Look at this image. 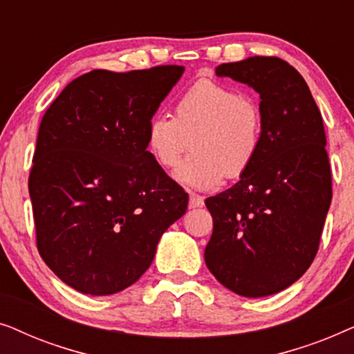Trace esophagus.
I'll use <instances>...</instances> for the list:
<instances>
[{
    "label": "esophagus",
    "mask_w": 354,
    "mask_h": 354,
    "mask_svg": "<svg viewBox=\"0 0 354 354\" xmlns=\"http://www.w3.org/2000/svg\"><path fill=\"white\" fill-rule=\"evenodd\" d=\"M205 205V200L200 195H190V201H188V207L190 209H195V207H201Z\"/></svg>",
    "instance_id": "34e87169"
}]
</instances>
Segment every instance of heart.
I'll return each mask as SVG.
<instances>
[{"label": "heart", "instance_id": "1", "mask_svg": "<svg viewBox=\"0 0 354 354\" xmlns=\"http://www.w3.org/2000/svg\"><path fill=\"white\" fill-rule=\"evenodd\" d=\"M259 106L235 86L201 79L178 96L174 115L154 114L147 125V148L154 161L172 169L192 138L193 153L174 177L207 190L248 172L263 145Z\"/></svg>", "mask_w": 354, "mask_h": 354}]
</instances>
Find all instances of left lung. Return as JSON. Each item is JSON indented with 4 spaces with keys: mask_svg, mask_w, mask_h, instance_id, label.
<instances>
[{
    "mask_svg": "<svg viewBox=\"0 0 354 354\" xmlns=\"http://www.w3.org/2000/svg\"><path fill=\"white\" fill-rule=\"evenodd\" d=\"M259 93L263 145L248 172L206 200L211 274L236 295L285 290L316 258L332 201V174L321 111L299 72L274 56L216 67Z\"/></svg>",
    "mask_w": 354,
    "mask_h": 354,
    "instance_id": "8db88e82",
    "label": "left lung"
}]
</instances>
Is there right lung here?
<instances>
[{
    "label": "right lung",
    "instance_id": "right-lung-1",
    "mask_svg": "<svg viewBox=\"0 0 354 354\" xmlns=\"http://www.w3.org/2000/svg\"><path fill=\"white\" fill-rule=\"evenodd\" d=\"M182 66L72 80L38 129L28 177L37 248L77 292L104 297L137 282L188 195L147 151V125Z\"/></svg>",
    "mask_w": 354,
    "mask_h": 354
}]
</instances>
